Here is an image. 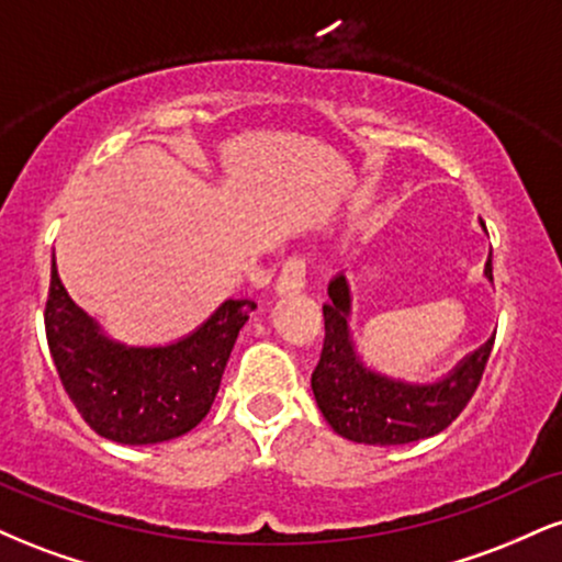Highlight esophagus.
Returning a JSON list of instances; mask_svg holds the SVG:
<instances>
[{
  "instance_id": "34e87169",
  "label": "esophagus",
  "mask_w": 562,
  "mask_h": 562,
  "mask_svg": "<svg viewBox=\"0 0 562 562\" xmlns=\"http://www.w3.org/2000/svg\"><path fill=\"white\" fill-rule=\"evenodd\" d=\"M303 288H306V259L293 256V259L282 263V272L277 277L274 290L280 295H293V293H301Z\"/></svg>"
}]
</instances>
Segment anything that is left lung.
<instances>
[{"instance_id":"obj_1","label":"left lung","mask_w":562,"mask_h":562,"mask_svg":"<svg viewBox=\"0 0 562 562\" xmlns=\"http://www.w3.org/2000/svg\"><path fill=\"white\" fill-rule=\"evenodd\" d=\"M483 274L488 282L494 280L492 256ZM327 295L330 301L322 306L325 344L317 370L312 372V391L335 434L370 447H398L449 428L479 389L494 338L434 383H409L372 370L359 357L348 327L351 288L346 274L333 277Z\"/></svg>"}]
</instances>
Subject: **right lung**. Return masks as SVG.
<instances>
[{"mask_svg":"<svg viewBox=\"0 0 562 562\" xmlns=\"http://www.w3.org/2000/svg\"><path fill=\"white\" fill-rule=\"evenodd\" d=\"M254 308L248 299H227L173 344L126 346L76 306L53 256L44 327L63 389L89 428L115 443L145 447L184 436L209 415L237 333Z\"/></svg>","mask_w":562,"mask_h":562,"instance_id":"right-lung-1","label":"right lung"}]
</instances>
